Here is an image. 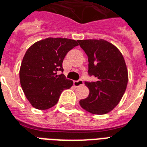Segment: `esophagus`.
<instances>
[{
    "label": "esophagus",
    "instance_id": "34e87169",
    "mask_svg": "<svg viewBox=\"0 0 147 147\" xmlns=\"http://www.w3.org/2000/svg\"><path fill=\"white\" fill-rule=\"evenodd\" d=\"M73 85L75 87H78L79 86L83 85V81H82V79H79V80H77V81H74Z\"/></svg>",
    "mask_w": 147,
    "mask_h": 147
}]
</instances>
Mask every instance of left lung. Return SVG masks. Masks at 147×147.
Segmentation results:
<instances>
[{"label": "left lung", "instance_id": "8db88e82", "mask_svg": "<svg viewBox=\"0 0 147 147\" xmlns=\"http://www.w3.org/2000/svg\"><path fill=\"white\" fill-rule=\"evenodd\" d=\"M88 57L90 76L95 82L86 81L90 90L80 106L91 114L104 115L115 108L123 96L128 83V71L122 54L104 40H78Z\"/></svg>", "mask_w": 147, "mask_h": 147}]
</instances>
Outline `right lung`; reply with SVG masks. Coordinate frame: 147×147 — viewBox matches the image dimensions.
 I'll return each instance as SVG.
<instances>
[{
	"instance_id": "obj_1",
	"label": "right lung",
	"mask_w": 147,
	"mask_h": 147,
	"mask_svg": "<svg viewBox=\"0 0 147 147\" xmlns=\"http://www.w3.org/2000/svg\"><path fill=\"white\" fill-rule=\"evenodd\" d=\"M79 45L66 38H47L30 47L22 59L19 71L20 83L32 107L47 110L57 104L63 90L73 82L66 79L62 62L70 50Z\"/></svg>"
}]
</instances>
